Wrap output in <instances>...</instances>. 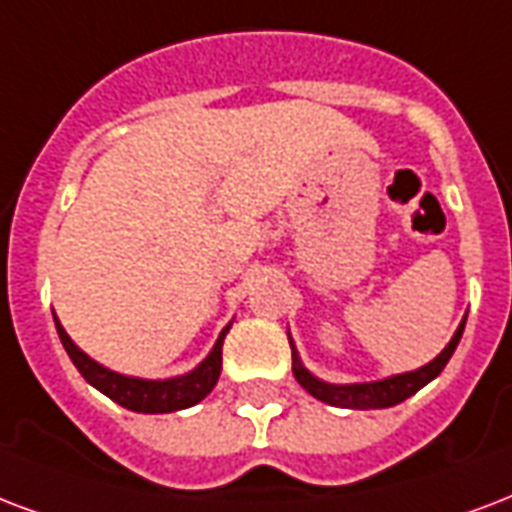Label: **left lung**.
<instances>
[{
  "instance_id": "left-lung-1",
  "label": "left lung",
  "mask_w": 512,
  "mask_h": 512,
  "mask_svg": "<svg viewBox=\"0 0 512 512\" xmlns=\"http://www.w3.org/2000/svg\"><path fill=\"white\" fill-rule=\"evenodd\" d=\"M464 322L467 317L459 322L454 338L448 341V346L440 351L438 357L427 365H421L416 370H408V373H397V376L381 378V381H362V384H330V381H322L311 370L300 362V354L295 349V343L290 338L292 346V373L298 378V384L306 389L308 395H314L317 400L327 405H335V408H351V411H373V408H392V405L403 403L411 395H416L421 386H427L432 378L440 376V370L446 368L451 354L459 346V338L464 333Z\"/></svg>"
}]
</instances>
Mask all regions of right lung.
Returning a JSON list of instances; mask_svg holds the SVG:
<instances>
[{"label": "right lung", "mask_w": 512, "mask_h": 512, "mask_svg": "<svg viewBox=\"0 0 512 512\" xmlns=\"http://www.w3.org/2000/svg\"><path fill=\"white\" fill-rule=\"evenodd\" d=\"M56 319L58 338L64 343L69 360L74 362V368L83 373V378L91 386H96L101 395H107L109 400H115L117 405H123L128 411L136 413H174L190 405L201 403L217 384L222 370V341L228 335L230 325L222 327L220 338L212 346V351L206 354V360L201 365H195L190 373L174 378H136V376H123L117 370L104 368L101 362L91 360L77 343L66 335L64 325Z\"/></svg>", "instance_id": "1"}]
</instances>
